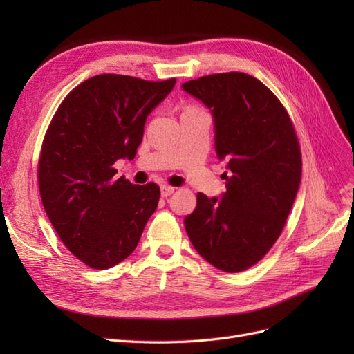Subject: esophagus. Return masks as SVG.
Wrapping results in <instances>:
<instances>
[{"label":"esophagus","mask_w":354,"mask_h":354,"mask_svg":"<svg viewBox=\"0 0 354 354\" xmlns=\"http://www.w3.org/2000/svg\"><path fill=\"white\" fill-rule=\"evenodd\" d=\"M174 190H176V187H173V186L162 185V186H160V196H162V198H168L171 194H173Z\"/></svg>","instance_id":"esophagus-1"}]
</instances>
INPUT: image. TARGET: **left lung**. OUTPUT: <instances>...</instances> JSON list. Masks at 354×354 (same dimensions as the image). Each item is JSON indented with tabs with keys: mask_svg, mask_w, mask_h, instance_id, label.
Segmentation results:
<instances>
[{
	"mask_svg": "<svg viewBox=\"0 0 354 354\" xmlns=\"http://www.w3.org/2000/svg\"><path fill=\"white\" fill-rule=\"evenodd\" d=\"M181 88L209 109L217 158L227 162L226 192L198 194L185 227L201 257L238 273L259 263L285 226L301 181L298 138L282 103L248 73H214Z\"/></svg>",
	"mask_w": 354,
	"mask_h": 354,
	"instance_id": "8db88e82",
	"label": "left lung"
}]
</instances>
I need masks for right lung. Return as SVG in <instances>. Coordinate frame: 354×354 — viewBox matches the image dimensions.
I'll use <instances>...</instances> for the list:
<instances>
[{
    "label": "right lung",
    "instance_id": "1",
    "mask_svg": "<svg viewBox=\"0 0 354 354\" xmlns=\"http://www.w3.org/2000/svg\"><path fill=\"white\" fill-rule=\"evenodd\" d=\"M127 75H95L62 102L42 142V205L66 248L91 269L120 264L140 241L159 187L116 177L118 159H134L147 116L174 88Z\"/></svg>",
    "mask_w": 354,
    "mask_h": 354
}]
</instances>
